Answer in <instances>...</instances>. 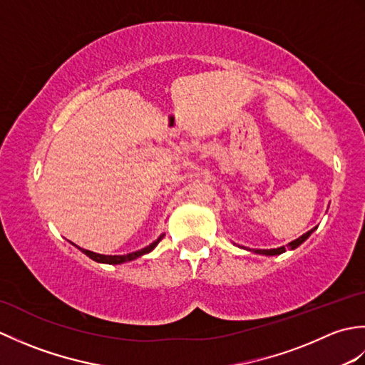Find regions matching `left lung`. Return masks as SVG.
<instances>
[{"label": "left lung", "mask_w": 365, "mask_h": 365, "mask_svg": "<svg viewBox=\"0 0 365 365\" xmlns=\"http://www.w3.org/2000/svg\"><path fill=\"white\" fill-rule=\"evenodd\" d=\"M314 230H315V227L311 229L309 232H306V234H302L299 238L293 240V242H290L287 246L276 247V250H250V251H254L255 254H262V255H279V254L285 252V247H287V250H297V247H298L301 243H304L306 240H307L309 237H311V234H312ZM245 250H246V247H245Z\"/></svg>", "instance_id": "8db88e82"}]
</instances>
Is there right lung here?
<instances>
[{
  "instance_id": "obj_1",
  "label": "right lung",
  "mask_w": 365,
  "mask_h": 365,
  "mask_svg": "<svg viewBox=\"0 0 365 365\" xmlns=\"http://www.w3.org/2000/svg\"><path fill=\"white\" fill-rule=\"evenodd\" d=\"M163 237H165V234L160 235L157 240H155L153 243H150L149 246L143 247V250L139 251H135V252H130V254H125V255H105V254H97V252H92V251H88V250H81V247H78V250H81L84 254L88 255L89 259L96 260V262H100V263H108V265H119V263H123V262H130V260H135L138 257H141V255L144 254H149L150 251L155 250V246H157Z\"/></svg>"
}]
</instances>
